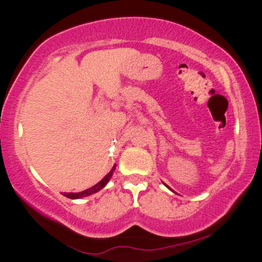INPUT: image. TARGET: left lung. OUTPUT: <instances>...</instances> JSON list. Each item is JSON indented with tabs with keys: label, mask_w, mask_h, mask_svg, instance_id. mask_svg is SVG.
Listing matches in <instances>:
<instances>
[{
	"label": "left lung",
	"mask_w": 262,
	"mask_h": 262,
	"mask_svg": "<svg viewBox=\"0 0 262 262\" xmlns=\"http://www.w3.org/2000/svg\"><path fill=\"white\" fill-rule=\"evenodd\" d=\"M165 186H166V185H165ZM166 187H167V188H169V189H171V188L169 187V186H166ZM171 191H172V189H171Z\"/></svg>",
	"instance_id": "1"
}]
</instances>
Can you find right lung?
Listing matches in <instances>:
<instances>
[{"instance_id": "1", "label": "right lung", "mask_w": 262, "mask_h": 262, "mask_svg": "<svg viewBox=\"0 0 262 262\" xmlns=\"http://www.w3.org/2000/svg\"><path fill=\"white\" fill-rule=\"evenodd\" d=\"M114 170H116V164H114V166L112 167V170H111L110 172H108L107 175L104 176L100 182L96 183L95 186H92L91 188H87V189H85V191H82V192H76V193H74V192H70V193H66V192H65V193H62V194H64L65 197L71 198V200H77V198H83V197L90 196V194L96 193V192L101 191V189L107 185L108 181H110V180H111V177H112V175H113V171Z\"/></svg>"}]
</instances>
